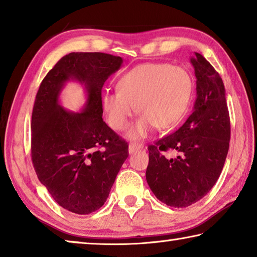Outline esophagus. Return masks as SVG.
Returning <instances> with one entry per match:
<instances>
[{
  "label": "esophagus",
  "instance_id": "34e87169",
  "mask_svg": "<svg viewBox=\"0 0 257 257\" xmlns=\"http://www.w3.org/2000/svg\"><path fill=\"white\" fill-rule=\"evenodd\" d=\"M143 149H144V145L141 144V143H130L129 144V153L130 154L138 150H143Z\"/></svg>",
  "mask_w": 257,
  "mask_h": 257
}]
</instances>
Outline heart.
<instances>
[{
  "instance_id": "1",
  "label": "heart",
  "mask_w": 257,
  "mask_h": 257,
  "mask_svg": "<svg viewBox=\"0 0 257 257\" xmlns=\"http://www.w3.org/2000/svg\"><path fill=\"white\" fill-rule=\"evenodd\" d=\"M194 80L181 66L143 63L125 72L116 92L104 94L102 103L111 128L123 130L137 112L142 114L130 136H145L153 127L167 129L184 118L193 97Z\"/></svg>"
}]
</instances>
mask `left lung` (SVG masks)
<instances>
[{
    "label": "left lung",
    "mask_w": 257,
    "mask_h": 257,
    "mask_svg": "<svg viewBox=\"0 0 257 257\" xmlns=\"http://www.w3.org/2000/svg\"><path fill=\"white\" fill-rule=\"evenodd\" d=\"M196 76V101L175 133L149 145L146 180L156 198L173 207L198 202L219 179L230 142V116L222 78L202 54L190 59ZM169 150L177 156L168 157Z\"/></svg>",
    "instance_id": "obj_1"
}]
</instances>
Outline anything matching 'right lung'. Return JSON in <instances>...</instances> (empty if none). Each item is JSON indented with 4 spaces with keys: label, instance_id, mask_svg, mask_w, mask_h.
I'll return each instance as SVG.
<instances>
[{
    "label": "right lung",
    "instance_id": "1",
    "mask_svg": "<svg viewBox=\"0 0 257 257\" xmlns=\"http://www.w3.org/2000/svg\"><path fill=\"white\" fill-rule=\"evenodd\" d=\"M122 64L120 56L72 52L61 58L41 82L32 115V161L38 179L54 201L76 214L104 205L125 159L128 144L102 119V88ZM86 86L85 110L72 113L58 105L64 82Z\"/></svg>",
    "mask_w": 257,
    "mask_h": 257
}]
</instances>
